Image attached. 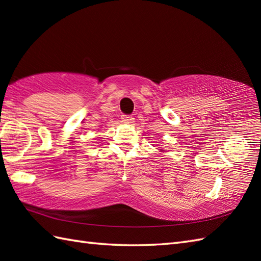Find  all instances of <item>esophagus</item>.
<instances>
[{
	"mask_svg": "<svg viewBox=\"0 0 261 261\" xmlns=\"http://www.w3.org/2000/svg\"><path fill=\"white\" fill-rule=\"evenodd\" d=\"M122 121L124 122V123H126V124H131V123H134V121H135V118L132 115H122Z\"/></svg>",
	"mask_w": 261,
	"mask_h": 261,
	"instance_id": "obj_1",
	"label": "esophagus"
}]
</instances>
